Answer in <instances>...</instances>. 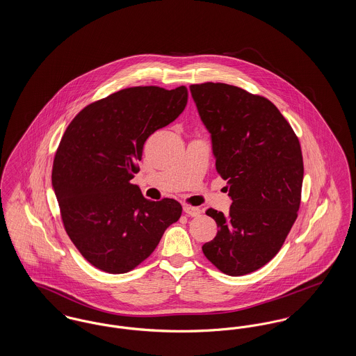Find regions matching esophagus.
<instances>
[{
    "mask_svg": "<svg viewBox=\"0 0 356 356\" xmlns=\"http://www.w3.org/2000/svg\"><path fill=\"white\" fill-rule=\"evenodd\" d=\"M184 212H186L188 216H199L202 213L200 208L191 207V205H184Z\"/></svg>",
    "mask_w": 356,
    "mask_h": 356,
    "instance_id": "34e87169",
    "label": "esophagus"
}]
</instances>
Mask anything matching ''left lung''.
Listing matches in <instances>:
<instances>
[{
    "label": "left lung",
    "mask_w": 356,
    "mask_h": 356,
    "mask_svg": "<svg viewBox=\"0 0 356 356\" xmlns=\"http://www.w3.org/2000/svg\"><path fill=\"white\" fill-rule=\"evenodd\" d=\"M189 89L232 200L227 216L207 211L219 231L203 252L221 272L247 275L279 252L298 218L305 173L300 144L266 97L221 83Z\"/></svg>",
    "instance_id": "8db88e82"
}]
</instances>
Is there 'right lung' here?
Masks as SVG:
<instances>
[{
	"label": "right lung",
	"instance_id": "1",
	"mask_svg": "<svg viewBox=\"0 0 356 356\" xmlns=\"http://www.w3.org/2000/svg\"><path fill=\"white\" fill-rule=\"evenodd\" d=\"M186 102V86L127 88L89 104L69 124L51 186L68 236L96 268L134 270L180 219V203L151 202L131 180L147 138L177 119Z\"/></svg>",
	"mask_w": 356,
	"mask_h": 356
}]
</instances>
